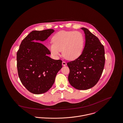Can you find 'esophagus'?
Wrapping results in <instances>:
<instances>
[{"label": "esophagus", "mask_w": 123, "mask_h": 123, "mask_svg": "<svg viewBox=\"0 0 123 123\" xmlns=\"http://www.w3.org/2000/svg\"><path fill=\"white\" fill-rule=\"evenodd\" d=\"M62 65L64 66H66L67 65V63L66 62H65V61H63L62 62Z\"/></svg>", "instance_id": "1"}]
</instances>
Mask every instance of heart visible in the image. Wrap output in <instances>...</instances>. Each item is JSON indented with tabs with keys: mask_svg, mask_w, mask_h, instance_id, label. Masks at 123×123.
I'll return each instance as SVG.
<instances>
[{
	"mask_svg": "<svg viewBox=\"0 0 123 123\" xmlns=\"http://www.w3.org/2000/svg\"><path fill=\"white\" fill-rule=\"evenodd\" d=\"M52 42L49 48L54 56L60 55L63 50V55L66 59L74 60L82 54L85 39L80 31H61L53 36Z\"/></svg>",
	"mask_w": 123,
	"mask_h": 123,
	"instance_id": "obj_1",
	"label": "heart"
}]
</instances>
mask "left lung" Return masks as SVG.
I'll return each instance as SVG.
<instances>
[{"mask_svg": "<svg viewBox=\"0 0 123 123\" xmlns=\"http://www.w3.org/2000/svg\"><path fill=\"white\" fill-rule=\"evenodd\" d=\"M81 29L85 34V46L79 57L67 63L68 79L74 88L86 90L94 86L100 79L105 65V50L95 35L85 28Z\"/></svg>", "mask_w": 123, "mask_h": 123, "instance_id": "8db88e82", "label": "left lung"}]
</instances>
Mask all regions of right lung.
Masks as SVG:
<instances>
[{"label": "right lung", "instance_id": "right-lung-1", "mask_svg": "<svg viewBox=\"0 0 123 123\" xmlns=\"http://www.w3.org/2000/svg\"><path fill=\"white\" fill-rule=\"evenodd\" d=\"M54 32L53 29L32 31L22 41L16 54L20 80L33 94L48 91L62 68V61L48 56L51 54L50 51L43 44L37 42L45 41Z\"/></svg>", "mask_w": 123, "mask_h": 123}]
</instances>
